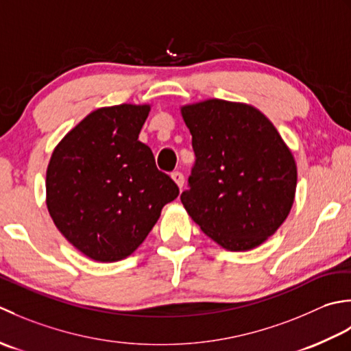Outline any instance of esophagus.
<instances>
[{"mask_svg": "<svg viewBox=\"0 0 351 351\" xmlns=\"http://www.w3.org/2000/svg\"><path fill=\"white\" fill-rule=\"evenodd\" d=\"M171 177H173V180L177 183L178 188H183L184 177H183V174L180 173V171H173V173H171Z\"/></svg>", "mask_w": 351, "mask_h": 351, "instance_id": "obj_1", "label": "esophagus"}]
</instances>
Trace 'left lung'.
<instances>
[{
  "label": "left lung",
  "instance_id": "obj_1",
  "mask_svg": "<svg viewBox=\"0 0 351 351\" xmlns=\"http://www.w3.org/2000/svg\"><path fill=\"white\" fill-rule=\"evenodd\" d=\"M182 115L195 153L184 209L230 252L261 245L294 203L297 167L288 147L252 106L207 99L182 107Z\"/></svg>",
  "mask_w": 351,
  "mask_h": 351
}]
</instances>
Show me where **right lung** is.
I'll return each instance as SVG.
<instances>
[{"mask_svg": "<svg viewBox=\"0 0 351 351\" xmlns=\"http://www.w3.org/2000/svg\"><path fill=\"white\" fill-rule=\"evenodd\" d=\"M149 106L119 104L89 113L49 160L47 206L60 233L90 259L130 256L178 195L138 141Z\"/></svg>", "mask_w": 351, "mask_h": 351, "instance_id": "1", "label": "right lung"}]
</instances>
